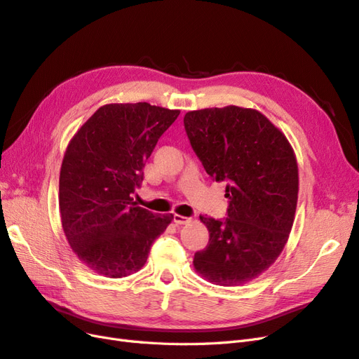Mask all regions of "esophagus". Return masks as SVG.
Returning <instances> with one entry per match:
<instances>
[{
    "label": "esophagus",
    "mask_w": 359,
    "mask_h": 359,
    "mask_svg": "<svg viewBox=\"0 0 359 359\" xmlns=\"http://www.w3.org/2000/svg\"><path fill=\"white\" fill-rule=\"evenodd\" d=\"M173 222H175L177 224H187L190 222V219H189V217L175 214V215H173Z\"/></svg>",
    "instance_id": "esophagus-1"
}]
</instances>
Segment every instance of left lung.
Segmentation results:
<instances>
[{"label":"left lung","instance_id":"8db88e82","mask_svg":"<svg viewBox=\"0 0 359 359\" xmlns=\"http://www.w3.org/2000/svg\"><path fill=\"white\" fill-rule=\"evenodd\" d=\"M184 126L215 181H227L224 222L202 217L210 241L194 255L196 273L219 286L248 283L273 265L295 220L299 178L285 133L252 107L190 111Z\"/></svg>","mask_w":359,"mask_h":359}]
</instances>
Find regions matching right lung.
I'll return each mask as SVG.
<instances>
[{"mask_svg":"<svg viewBox=\"0 0 359 359\" xmlns=\"http://www.w3.org/2000/svg\"><path fill=\"white\" fill-rule=\"evenodd\" d=\"M178 115L147 102L109 103L70 139L60 170L61 226L73 253L94 273L135 274L173 220L137 206L132 194L158 137Z\"/></svg>","mask_w":359,"mask_h":359,"instance_id":"add662e5","label":"right lung"}]
</instances>
